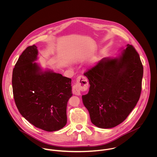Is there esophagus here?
<instances>
[{
    "mask_svg": "<svg viewBox=\"0 0 157 157\" xmlns=\"http://www.w3.org/2000/svg\"><path fill=\"white\" fill-rule=\"evenodd\" d=\"M88 88V82L85 77L83 75L78 76L72 88V92L74 94L79 95L82 91L87 90Z\"/></svg>",
    "mask_w": 157,
    "mask_h": 157,
    "instance_id": "34e87169",
    "label": "esophagus"
}]
</instances>
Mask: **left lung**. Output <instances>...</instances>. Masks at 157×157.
I'll return each instance as SVG.
<instances>
[{
  "instance_id": "obj_1",
  "label": "left lung",
  "mask_w": 157,
  "mask_h": 157,
  "mask_svg": "<svg viewBox=\"0 0 157 157\" xmlns=\"http://www.w3.org/2000/svg\"><path fill=\"white\" fill-rule=\"evenodd\" d=\"M117 58H104L84 75L89 80L82 95L91 122L108 129L121 123L136 106L141 94L143 67L132 45L128 44Z\"/></svg>"
}]
</instances>
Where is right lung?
<instances>
[{
  "label": "right lung",
  "mask_w": 157,
  "mask_h": 157,
  "mask_svg": "<svg viewBox=\"0 0 157 157\" xmlns=\"http://www.w3.org/2000/svg\"><path fill=\"white\" fill-rule=\"evenodd\" d=\"M35 45L27 47L13 71L14 101L21 114L31 124L48 132L67 123V101L72 96L71 79L52 71H42Z\"/></svg>",
  "instance_id": "obj_1"
}]
</instances>
